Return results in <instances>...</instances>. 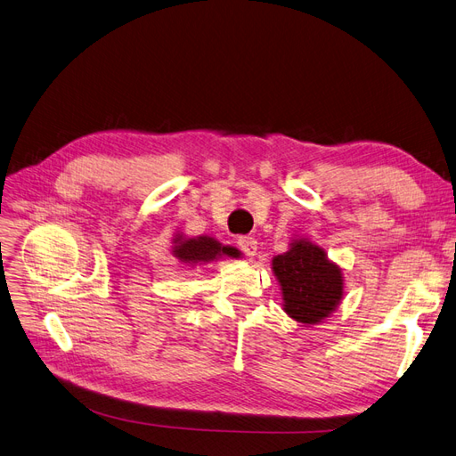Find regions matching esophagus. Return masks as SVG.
Instances as JSON below:
<instances>
[{
    "label": "esophagus",
    "mask_w": 456,
    "mask_h": 456,
    "mask_svg": "<svg viewBox=\"0 0 456 456\" xmlns=\"http://www.w3.org/2000/svg\"><path fill=\"white\" fill-rule=\"evenodd\" d=\"M237 246L242 249L244 256H248V257L256 256V252H257V240H256L254 237H249V234H244V237H239V239H237Z\"/></svg>",
    "instance_id": "esophagus-1"
}]
</instances>
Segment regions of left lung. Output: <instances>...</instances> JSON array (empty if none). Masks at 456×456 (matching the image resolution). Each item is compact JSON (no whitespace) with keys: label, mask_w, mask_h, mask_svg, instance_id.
Listing matches in <instances>:
<instances>
[{"label":"left lung","mask_w":456,"mask_h":456,"mask_svg":"<svg viewBox=\"0 0 456 456\" xmlns=\"http://www.w3.org/2000/svg\"><path fill=\"white\" fill-rule=\"evenodd\" d=\"M273 269L282 286L284 311L303 324L326 318L343 296L341 271L313 242L296 240L289 252L273 259Z\"/></svg>","instance_id":"1"}]
</instances>
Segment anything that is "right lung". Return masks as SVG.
<instances>
[{"label": "right lung", "mask_w": 456, "mask_h": 456, "mask_svg": "<svg viewBox=\"0 0 456 456\" xmlns=\"http://www.w3.org/2000/svg\"><path fill=\"white\" fill-rule=\"evenodd\" d=\"M178 246H174V256L185 261V263H199V261H212L217 256L229 254L232 256V248L222 246L214 239L199 237V239H189V240H175Z\"/></svg>", "instance_id": "right-lung-1"}]
</instances>
